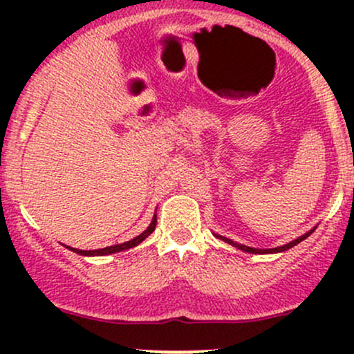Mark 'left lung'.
Segmentation results:
<instances>
[{
    "label": "left lung",
    "instance_id": "8db88e82",
    "mask_svg": "<svg viewBox=\"0 0 354 354\" xmlns=\"http://www.w3.org/2000/svg\"><path fill=\"white\" fill-rule=\"evenodd\" d=\"M313 233V230L311 231H308L306 234H303V236H299L298 239H295V241H291V243H288V245H283V246H278V248H273V250H256V248H250V246H245V245H239V243H234V241H231V239H228V238H225V236H218L219 239H223V241H226V243H230V245H233V246H236L238 250H241V251H246V253H256V254H263V253H279V251H286V250H290V248H293V246H296L298 245V243H301L303 239H306L308 236H310V234Z\"/></svg>",
    "mask_w": 354,
    "mask_h": 354
}]
</instances>
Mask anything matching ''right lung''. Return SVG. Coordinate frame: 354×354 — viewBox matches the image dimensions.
I'll return each mask as SVG.
<instances>
[{
	"label": "right lung",
	"mask_w": 354,
	"mask_h": 354,
	"mask_svg": "<svg viewBox=\"0 0 354 354\" xmlns=\"http://www.w3.org/2000/svg\"><path fill=\"white\" fill-rule=\"evenodd\" d=\"M154 228H156V214L153 216V221L151 225L148 226V230L143 231V233L140 234V236L133 238L131 241H126V243H121V245H115V246H108V248H101V250H91V251H86V250H75V248H70L71 251H75V253L78 254H83V256H104V254H113V253H120V251H124V250H129V248H135L140 245L143 239H146L149 236V234L153 233Z\"/></svg>",
	"instance_id": "1"
}]
</instances>
